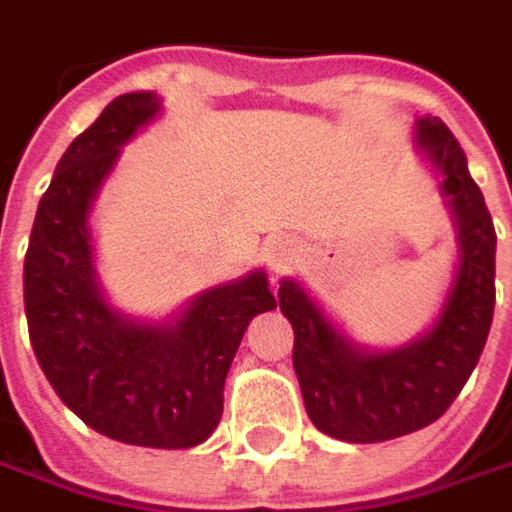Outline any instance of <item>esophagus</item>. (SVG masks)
<instances>
[{"label":"esophagus","mask_w":512,"mask_h":512,"mask_svg":"<svg viewBox=\"0 0 512 512\" xmlns=\"http://www.w3.org/2000/svg\"><path fill=\"white\" fill-rule=\"evenodd\" d=\"M266 257H269V266L272 269H284L286 263L292 260V243L289 240H269L266 243Z\"/></svg>","instance_id":"esophagus-1"}]
</instances>
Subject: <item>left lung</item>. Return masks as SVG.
I'll return each instance as SVG.
<instances>
[{
	"instance_id": "left-lung-1",
	"label": "left lung",
	"mask_w": 512,
	"mask_h": 512,
	"mask_svg": "<svg viewBox=\"0 0 512 512\" xmlns=\"http://www.w3.org/2000/svg\"><path fill=\"white\" fill-rule=\"evenodd\" d=\"M417 144L443 173L461 237V269L435 327L400 350L362 353L295 281L278 289L295 333L292 365L307 414L318 432L347 443H379L435 423L478 365L493 324L496 228L466 170L464 147L440 118L417 124Z\"/></svg>"
}]
</instances>
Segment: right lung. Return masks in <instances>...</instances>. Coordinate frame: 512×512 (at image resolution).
Listing matches in <instances>:
<instances>
[{
    "label": "right lung",
    "instance_id": "add662e5",
    "mask_svg": "<svg viewBox=\"0 0 512 512\" xmlns=\"http://www.w3.org/2000/svg\"><path fill=\"white\" fill-rule=\"evenodd\" d=\"M156 112L150 92L115 98L57 162L25 252V316L43 374L86 426L133 446L188 449L223 417V385L249 321L278 304L263 272L202 292L173 327L133 324L104 304L89 205L118 147Z\"/></svg>",
    "mask_w": 512,
    "mask_h": 512
}]
</instances>
